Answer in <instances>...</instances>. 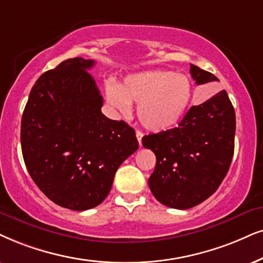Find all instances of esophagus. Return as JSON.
Here are the masks:
<instances>
[{"instance_id": "1", "label": "esophagus", "mask_w": 263, "mask_h": 263, "mask_svg": "<svg viewBox=\"0 0 263 263\" xmlns=\"http://www.w3.org/2000/svg\"><path fill=\"white\" fill-rule=\"evenodd\" d=\"M136 137L138 139V143L139 145H142V137H143V134L141 131H136Z\"/></svg>"}]
</instances>
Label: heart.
I'll list each match as a JSON object with an SVG mask.
<instances>
[{
  "label": "heart",
  "mask_w": 263,
  "mask_h": 263,
  "mask_svg": "<svg viewBox=\"0 0 263 263\" xmlns=\"http://www.w3.org/2000/svg\"><path fill=\"white\" fill-rule=\"evenodd\" d=\"M192 98V84L185 75L167 70H147L126 76L109 88L108 103L125 111L128 103H138L137 116L151 132L167 131L181 121Z\"/></svg>",
  "instance_id": "heart-1"
}]
</instances>
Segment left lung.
<instances>
[{
    "label": "left lung",
    "instance_id": "1",
    "mask_svg": "<svg viewBox=\"0 0 263 263\" xmlns=\"http://www.w3.org/2000/svg\"><path fill=\"white\" fill-rule=\"evenodd\" d=\"M195 84L218 81L211 72L191 64ZM235 112L226 91L193 105L177 127L144 136L156 165L148 179L158 201L185 210L211 197L227 175L234 153Z\"/></svg>",
    "mask_w": 263,
    "mask_h": 263
}]
</instances>
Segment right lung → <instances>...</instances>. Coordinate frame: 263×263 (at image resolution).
Masks as SVG:
<instances>
[{
  "label": "right lung",
  "mask_w": 263,
  "mask_h": 263,
  "mask_svg": "<svg viewBox=\"0 0 263 263\" xmlns=\"http://www.w3.org/2000/svg\"><path fill=\"white\" fill-rule=\"evenodd\" d=\"M92 59H66L37 79L22 118L30 176L53 202L75 211L96 208L116 170L138 149L135 129L102 114L103 97L87 70Z\"/></svg>",
  "instance_id": "obj_1"
}]
</instances>
